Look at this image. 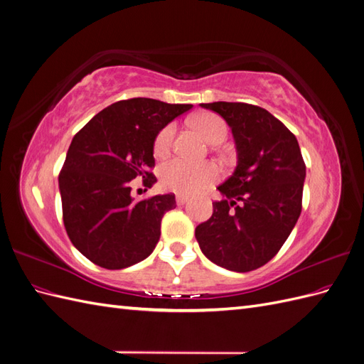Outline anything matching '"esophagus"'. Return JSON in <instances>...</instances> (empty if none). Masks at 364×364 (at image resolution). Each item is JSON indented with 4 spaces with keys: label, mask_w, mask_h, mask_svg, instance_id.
<instances>
[{
    "label": "esophagus",
    "mask_w": 364,
    "mask_h": 364,
    "mask_svg": "<svg viewBox=\"0 0 364 364\" xmlns=\"http://www.w3.org/2000/svg\"><path fill=\"white\" fill-rule=\"evenodd\" d=\"M186 202H188V197H186V196H183V194L176 196V203H178V205H185Z\"/></svg>",
    "instance_id": "obj_1"
}]
</instances>
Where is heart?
<instances>
[{
    "label": "heart",
    "instance_id": "1",
    "mask_svg": "<svg viewBox=\"0 0 364 364\" xmlns=\"http://www.w3.org/2000/svg\"><path fill=\"white\" fill-rule=\"evenodd\" d=\"M193 127L209 142V144H220L228 136L226 121L211 112L196 115L191 119ZM176 134V124L170 123L164 126L153 141V153L156 158H164L171 150L173 139ZM222 176L215 164H191L183 159H170L164 162L159 168L161 185L165 190L179 194H196L200 193L209 185L214 183Z\"/></svg>",
    "mask_w": 364,
    "mask_h": 364
}]
</instances>
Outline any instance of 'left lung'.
<instances>
[{"label": "left lung", "instance_id": "obj_1", "mask_svg": "<svg viewBox=\"0 0 364 364\" xmlns=\"http://www.w3.org/2000/svg\"><path fill=\"white\" fill-rule=\"evenodd\" d=\"M232 129L238 164L218 186L223 200L196 228L205 257L234 272L269 262L302 211L305 162L296 136L266 109L249 103H202Z\"/></svg>", "mask_w": 364, "mask_h": 364}]
</instances>
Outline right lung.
Returning a JSON list of instances; mask_svg holds the SVG:
<instances>
[{
	"instance_id": "right-lung-1",
	"label": "right lung",
	"mask_w": 364,
	"mask_h": 364,
	"mask_svg": "<svg viewBox=\"0 0 364 364\" xmlns=\"http://www.w3.org/2000/svg\"><path fill=\"white\" fill-rule=\"evenodd\" d=\"M193 105L129 98L103 109L74 135L59 173L63 225L74 247L97 266L119 270L146 259L161 237L174 194L142 200L130 181L156 182L153 141Z\"/></svg>"
}]
</instances>
